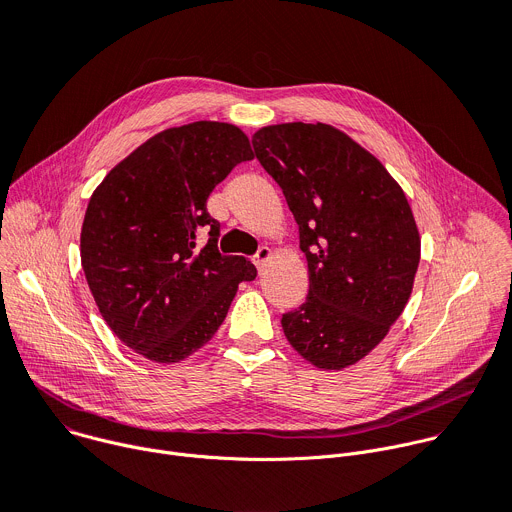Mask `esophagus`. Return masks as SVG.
Wrapping results in <instances>:
<instances>
[{
  "label": "esophagus",
  "mask_w": 512,
  "mask_h": 512,
  "mask_svg": "<svg viewBox=\"0 0 512 512\" xmlns=\"http://www.w3.org/2000/svg\"><path fill=\"white\" fill-rule=\"evenodd\" d=\"M269 257H271V249H269V247H259L257 253H255V257H253L255 267H257V269H263V265L269 261Z\"/></svg>",
  "instance_id": "obj_1"
}]
</instances>
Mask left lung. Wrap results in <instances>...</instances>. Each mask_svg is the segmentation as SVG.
<instances>
[{
    "label": "left lung",
    "instance_id": "8db88e82",
    "mask_svg": "<svg viewBox=\"0 0 512 512\" xmlns=\"http://www.w3.org/2000/svg\"><path fill=\"white\" fill-rule=\"evenodd\" d=\"M251 141L308 261V298L281 316L283 332L318 369L350 367L387 336L411 296L421 243L409 202L375 156L330 125H269Z\"/></svg>",
    "mask_w": 512,
    "mask_h": 512
}]
</instances>
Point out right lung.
I'll return each mask as SVG.
<instances>
[{"label":"right lung","instance_id":"add662e5","mask_svg":"<svg viewBox=\"0 0 512 512\" xmlns=\"http://www.w3.org/2000/svg\"><path fill=\"white\" fill-rule=\"evenodd\" d=\"M249 160L239 127L196 121L139 145L93 192L83 271L107 326L141 356L188 358L223 324L239 283L255 279L245 257L218 253L221 225L206 210L214 186Z\"/></svg>","mask_w":512,"mask_h":512}]
</instances>
